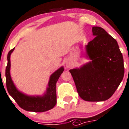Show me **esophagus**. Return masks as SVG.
I'll use <instances>...</instances> for the list:
<instances>
[{
	"mask_svg": "<svg viewBox=\"0 0 129 129\" xmlns=\"http://www.w3.org/2000/svg\"><path fill=\"white\" fill-rule=\"evenodd\" d=\"M72 66H73V63H72V62H68L66 63V67H71Z\"/></svg>",
	"mask_w": 129,
	"mask_h": 129,
	"instance_id": "esophagus-1",
	"label": "esophagus"
}]
</instances>
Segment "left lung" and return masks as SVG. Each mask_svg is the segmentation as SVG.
Instances as JSON below:
<instances>
[{
	"label": "left lung",
	"mask_w": 129,
	"mask_h": 129,
	"mask_svg": "<svg viewBox=\"0 0 129 129\" xmlns=\"http://www.w3.org/2000/svg\"><path fill=\"white\" fill-rule=\"evenodd\" d=\"M92 32L95 37L86 46L92 62L69 71L82 99L104 101L113 95L122 81L123 58L117 41L105 30L93 26Z\"/></svg>",
	"instance_id": "1"
}]
</instances>
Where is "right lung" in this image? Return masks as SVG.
Masks as SVG:
<instances>
[{
    "instance_id": "obj_1",
    "label": "right lung",
    "mask_w": 129,
    "mask_h": 129,
    "mask_svg": "<svg viewBox=\"0 0 129 129\" xmlns=\"http://www.w3.org/2000/svg\"><path fill=\"white\" fill-rule=\"evenodd\" d=\"M14 48L8 54V65L6 68V81L8 93L14 99L19 106L28 111L44 112L52 109L56 103V83L59 77L63 73V68L61 67L51 76L47 89L46 94L43 97H30L20 92L13 84L10 76V55Z\"/></svg>"
}]
</instances>
